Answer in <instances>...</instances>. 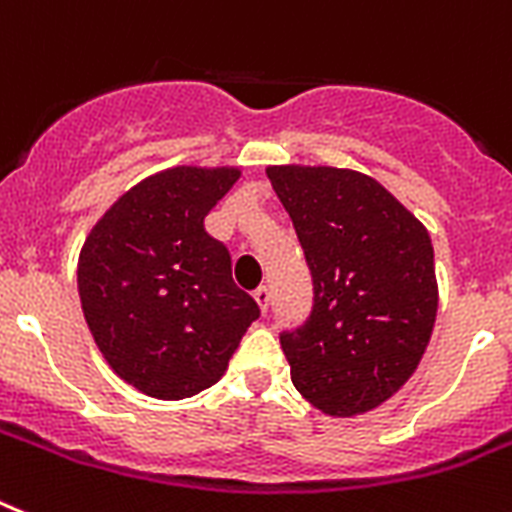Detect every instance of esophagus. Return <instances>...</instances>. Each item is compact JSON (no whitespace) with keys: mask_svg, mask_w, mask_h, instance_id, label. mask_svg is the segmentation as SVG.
<instances>
[{"mask_svg":"<svg viewBox=\"0 0 512 512\" xmlns=\"http://www.w3.org/2000/svg\"><path fill=\"white\" fill-rule=\"evenodd\" d=\"M255 302H257V307H260V312H268V307H270V289L268 286H260V289L255 291Z\"/></svg>","mask_w":512,"mask_h":512,"instance_id":"34e87169","label":"esophagus"}]
</instances>
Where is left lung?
Masks as SVG:
<instances>
[{
	"label": "left lung",
	"mask_w": 512,
	"mask_h": 512,
	"mask_svg": "<svg viewBox=\"0 0 512 512\" xmlns=\"http://www.w3.org/2000/svg\"><path fill=\"white\" fill-rule=\"evenodd\" d=\"M312 273V312L281 346L291 382L330 416L385 403L422 362L437 315L432 239L372 176L268 166Z\"/></svg>",
	"instance_id": "left-lung-1"
}]
</instances>
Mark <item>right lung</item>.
Listing matches in <instances>:
<instances>
[{"label": "right lung", "instance_id": "add662e5", "mask_svg": "<svg viewBox=\"0 0 512 512\" xmlns=\"http://www.w3.org/2000/svg\"><path fill=\"white\" fill-rule=\"evenodd\" d=\"M234 166H174L124 192L93 226L77 291L109 367L140 393L182 401L221 380L260 307L231 278L205 216Z\"/></svg>", "mask_w": 512, "mask_h": 512}]
</instances>
